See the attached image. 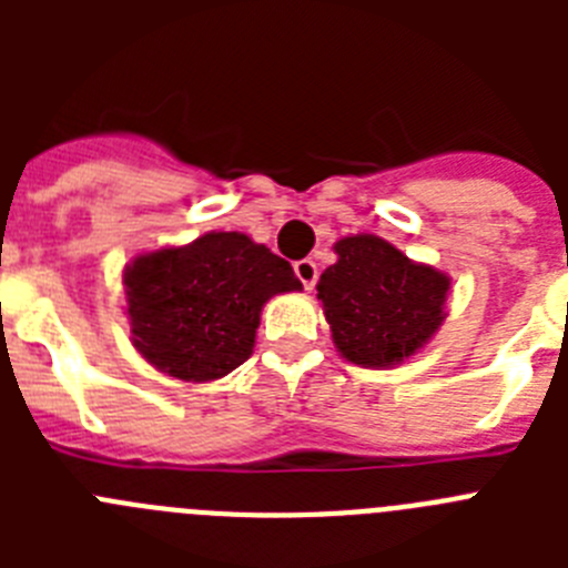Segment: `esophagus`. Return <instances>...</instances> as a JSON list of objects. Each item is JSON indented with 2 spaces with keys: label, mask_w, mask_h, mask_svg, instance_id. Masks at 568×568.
<instances>
[{
  "label": "esophagus",
  "mask_w": 568,
  "mask_h": 568,
  "mask_svg": "<svg viewBox=\"0 0 568 568\" xmlns=\"http://www.w3.org/2000/svg\"><path fill=\"white\" fill-rule=\"evenodd\" d=\"M295 267V275H298V281L304 284L307 290L315 287V281H318V264H315L313 258H301L293 264Z\"/></svg>",
  "instance_id": "obj_1"
}]
</instances>
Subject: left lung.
<instances>
[{"label":"left lung","mask_w":568,"mask_h":568,"mask_svg":"<svg viewBox=\"0 0 568 568\" xmlns=\"http://www.w3.org/2000/svg\"><path fill=\"white\" fill-rule=\"evenodd\" d=\"M335 253L315 290L338 353L358 366H393L418 353L446 318L449 275L378 235H346Z\"/></svg>","instance_id":"8db88e82"}]
</instances>
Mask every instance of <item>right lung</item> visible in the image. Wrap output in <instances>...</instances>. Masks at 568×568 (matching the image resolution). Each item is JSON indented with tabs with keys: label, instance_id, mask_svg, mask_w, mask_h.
<instances>
[{
	"label": "right lung",
	"instance_id": "obj_1",
	"mask_svg": "<svg viewBox=\"0 0 568 568\" xmlns=\"http://www.w3.org/2000/svg\"><path fill=\"white\" fill-rule=\"evenodd\" d=\"M301 290L290 261L244 233L135 255L124 270L133 346L155 369L215 381L253 355L261 307Z\"/></svg>",
	"mask_w": 568,
	"mask_h": 568
}]
</instances>
